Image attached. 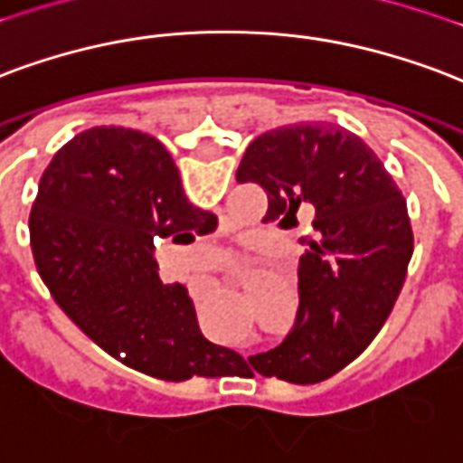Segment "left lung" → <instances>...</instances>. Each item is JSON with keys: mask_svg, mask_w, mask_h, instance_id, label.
I'll return each instance as SVG.
<instances>
[{"mask_svg": "<svg viewBox=\"0 0 463 463\" xmlns=\"http://www.w3.org/2000/svg\"><path fill=\"white\" fill-rule=\"evenodd\" d=\"M235 179L265 188V222L294 228L299 208L317 211L314 231L301 238L294 328L272 351L238 358L235 373L331 378L375 338L402 289L414 248L405 196L371 146L331 122L260 135Z\"/></svg>", "mask_w": 463, "mask_h": 463, "instance_id": "8db88e82", "label": "left lung"}]
</instances>
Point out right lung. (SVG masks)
I'll return each instance as SVG.
<instances>
[{
    "instance_id": "right-lung-1",
    "label": "right lung",
    "mask_w": 463,
    "mask_h": 463,
    "mask_svg": "<svg viewBox=\"0 0 463 463\" xmlns=\"http://www.w3.org/2000/svg\"><path fill=\"white\" fill-rule=\"evenodd\" d=\"M215 215L188 203L176 164L154 137L92 127L51 159L31 205L41 279L85 336L152 378L235 375L241 355L198 326L184 284H164L154 241L191 242Z\"/></svg>"
}]
</instances>
